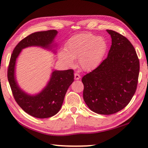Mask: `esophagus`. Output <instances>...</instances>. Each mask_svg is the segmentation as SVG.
<instances>
[{"instance_id":"1","label":"esophagus","mask_w":148,"mask_h":148,"mask_svg":"<svg viewBox=\"0 0 148 148\" xmlns=\"http://www.w3.org/2000/svg\"><path fill=\"white\" fill-rule=\"evenodd\" d=\"M80 77H81V76H80V75L79 74H77V73H75L74 74V79H76V80L79 79Z\"/></svg>"}]
</instances>
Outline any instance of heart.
<instances>
[{
	"label": "heart",
	"instance_id": "obj_1",
	"mask_svg": "<svg viewBox=\"0 0 148 148\" xmlns=\"http://www.w3.org/2000/svg\"><path fill=\"white\" fill-rule=\"evenodd\" d=\"M106 50V42L102 37L91 33H80L68 40L64 46V51H59L58 57L67 66H72L74 60L77 59L80 68L91 71L101 63Z\"/></svg>",
	"mask_w": 148,
	"mask_h": 148
}]
</instances>
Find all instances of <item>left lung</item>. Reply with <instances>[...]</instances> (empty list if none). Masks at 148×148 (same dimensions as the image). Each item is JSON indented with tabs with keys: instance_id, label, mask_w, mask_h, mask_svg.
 I'll list each match as a JSON object with an SVG mask.
<instances>
[{
	"instance_id": "left-lung-1",
	"label": "left lung",
	"mask_w": 148,
	"mask_h": 148,
	"mask_svg": "<svg viewBox=\"0 0 148 148\" xmlns=\"http://www.w3.org/2000/svg\"><path fill=\"white\" fill-rule=\"evenodd\" d=\"M112 38L106 59L82 77L84 100L92 112L110 115L128 104L136 92L140 62L133 46L126 37L106 30Z\"/></svg>"
}]
</instances>
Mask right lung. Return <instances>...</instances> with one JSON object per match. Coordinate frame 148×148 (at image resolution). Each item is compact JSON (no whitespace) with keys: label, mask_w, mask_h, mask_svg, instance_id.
Masks as SVG:
<instances>
[{"label":"right lung","mask_w":148,"mask_h":148,"mask_svg":"<svg viewBox=\"0 0 148 148\" xmlns=\"http://www.w3.org/2000/svg\"><path fill=\"white\" fill-rule=\"evenodd\" d=\"M56 30H49L32 33L20 41L15 47L10 61L8 79L12 94L19 106L25 112L37 118H47L58 113L69 86L74 82V71H54L47 86L36 95L23 91L17 84L15 76L17 58L21 50L31 46L51 49Z\"/></svg>","instance_id":"1"}]
</instances>
